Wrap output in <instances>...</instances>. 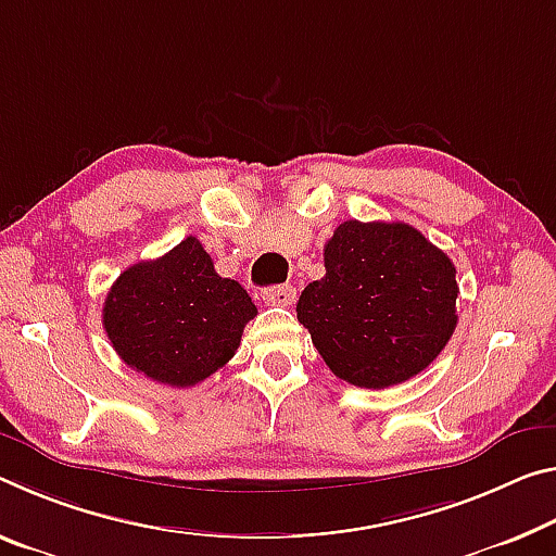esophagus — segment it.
<instances>
[{"label": "esophagus", "instance_id": "1", "mask_svg": "<svg viewBox=\"0 0 556 556\" xmlns=\"http://www.w3.org/2000/svg\"><path fill=\"white\" fill-rule=\"evenodd\" d=\"M264 304L271 306H289L296 299V289L292 285H279V287H267L262 289Z\"/></svg>", "mask_w": 556, "mask_h": 556}]
</instances>
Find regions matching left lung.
Segmentation results:
<instances>
[{"mask_svg": "<svg viewBox=\"0 0 556 556\" xmlns=\"http://www.w3.org/2000/svg\"><path fill=\"white\" fill-rule=\"evenodd\" d=\"M324 267L299 296L296 319L341 381L389 389L451 341L455 264L416 227L346 219L324 247Z\"/></svg>", "mask_w": 556, "mask_h": 556, "instance_id": "obj_1", "label": "left lung"}]
</instances>
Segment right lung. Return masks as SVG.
Masks as SVG:
<instances>
[{
	"label": "right lung",
	"mask_w": 556,
	"mask_h": 556,
	"mask_svg": "<svg viewBox=\"0 0 556 556\" xmlns=\"http://www.w3.org/2000/svg\"><path fill=\"white\" fill-rule=\"evenodd\" d=\"M257 316L252 296L215 271L198 237L113 281L103 329L126 366L157 383L188 389L223 368Z\"/></svg>",
	"instance_id": "1"
}]
</instances>
